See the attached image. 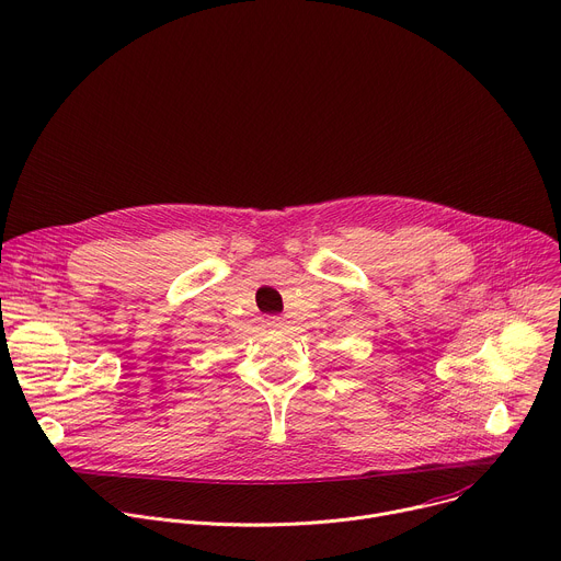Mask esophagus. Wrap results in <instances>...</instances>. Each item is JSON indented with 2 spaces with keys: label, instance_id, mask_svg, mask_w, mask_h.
Instances as JSON below:
<instances>
[{
  "label": "esophagus",
  "instance_id": "34e87169",
  "mask_svg": "<svg viewBox=\"0 0 561 561\" xmlns=\"http://www.w3.org/2000/svg\"><path fill=\"white\" fill-rule=\"evenodd\" d=\"M268 327H271V329H282L284 324H282L279 318H268Z\"/></svg>",
  "mask_w": 561,
  "mask_h": 561
}]
</instances>
